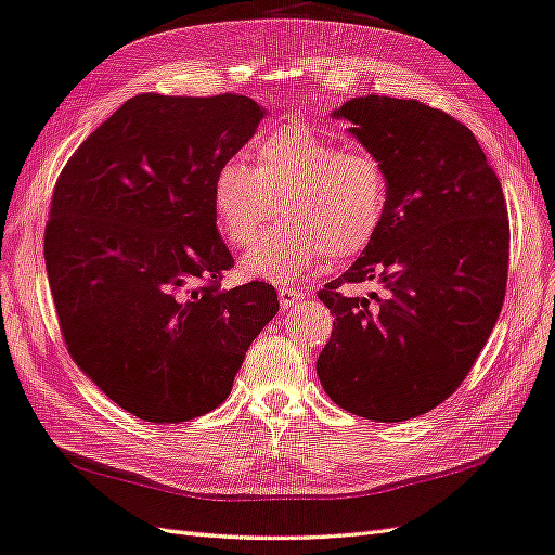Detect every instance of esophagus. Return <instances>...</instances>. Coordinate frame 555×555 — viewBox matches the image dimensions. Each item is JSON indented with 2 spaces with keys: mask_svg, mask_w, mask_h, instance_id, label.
<instances>
[{
  "mask_svg": "<svg viewBox=\"0 0 555 555\" xmlns=\"http://www.w3.org/2000/svg\"><path fill=\"white\" fill-rule=\"evenodd\" d=\"M278 299H280V306L282 308H292L299 301L306 299V289L304 287H289V285H282L278 289Z\"/></svg>",
  "mask_w": 555,
  "mask_h": 555,
  "instance_id": "obj_1",
  "label": "esophagus"
}]
</instances>
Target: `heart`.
<instances>
[{"label": "heart", "mask_w": 555, "mask_h": 555, "mask_svg": "<svg viewBox=\"0 0 555 555\" xmlns=\"http://www.w3.org/2000/svg\"><path fill=\"white\" fill-rule=\"evenodd\" d=\"M254 165L225 159L211 181V209L228 245H249L280 199L285 221L242 256L249 278L292 280L324 254L341 261L370 247L388 209V173L367 151L306 127L251 143Z\"/></svg>", "instance_id": "obj_1"}]
</instances>
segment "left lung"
I'll return each instance as SVG.
<instances>
[{
	"label": "left lung",
	"mask_w": 555,
	"mask_h": 555,
	"mask_svg": "<svg viewBox=\"0 0 555 555\" xmlns=\"http://www.w3.org/2000/svg\"><path fill=\"white\" fill-rule=\"evenodd\" d=\"M332 117L384 165L388 209L360 259L318 292L334 315L318 376L350 414L408 422L462 386L502 313V183L470 129L436 107L370 93ZM367 279L385 294L340 292Z\"/></svg>",
	"instance_id": "8db88e82"
}]
</instances>
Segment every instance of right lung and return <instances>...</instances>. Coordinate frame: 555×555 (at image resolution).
<instances>
[{"label": "right lung", "mask_w": 555, "mask_h": 555, "mask_svg": "<svg viewBox=\"0 0 555 555\" xmlns=\"http://www.w3.org/2000/svg\"><path fill=\"white\" fill-rule=\"evenodd\" d=\"M266 117L237 93H139L77 147L53 188L49 287L77 367L153 424L231 396L247 348L278 313L268 282L233 289L211 181Z\"/></svg>", "instance_id": "obj_1"}]
</instances>
